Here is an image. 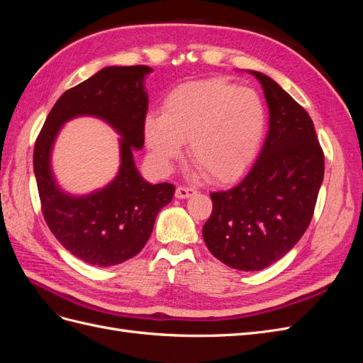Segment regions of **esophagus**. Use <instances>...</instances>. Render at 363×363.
<instances>
[{
  "label": "esophagus",
  "mask_w": 363,
  "mask_h": 363,
  "mask_svg": "<svg viewBox=\"0 0 363 363\" xmlns=\"http://www.w3.org/2000/svg\"><path fill=\"white\" fill-rule=\"evenodd\" d=\"M195 192L196 191L192 186H179V188L175 189V196H177V199H188V196L194 195Z\"/></svg>",
  "instance_id": "34e87169"
}]
</instances>
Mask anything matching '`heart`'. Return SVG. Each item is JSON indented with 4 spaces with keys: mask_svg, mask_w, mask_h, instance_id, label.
I'll return each mask as SVG.
<instances>
[{
    "mask_svg": "<svg viewBox=\"0 0 363 363\" xmlns=\"http://www.w3.org/2000/svg\"><path fill=\"white\" fill-rule=\"evenodd\" d=\"M265 107L247 87L223 79L184 83L145 123L147 144L162 163L179 159L189 142L191 160L212 182H230L255 159L265 131Z\"/></svg>",
    "mask_w": 363,
    "mask_h": 363,
    "instance_id": "1",
    "label": "heart"
}]
</instances>
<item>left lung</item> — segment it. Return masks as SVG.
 I'll return each mask as SVG.
<instances>
[{"label": "left lung", "mask_w": 363, "mask_h": 363, "mask_svg": "<svg viewBox=\"0 0 363 363\" xmlns=\"http://www.w3.org/2000/svg\"><path fill=\"white\" fill-rule=\"evenodd\" d=\"M262 83L269 131L260 155L232 189L212 192L203 227L212 255L239 271H260L280 260L309 227L324 179V152L312 119L268 75Z\"/></svg>", "instance_id": "obj_1"}]
</instances>
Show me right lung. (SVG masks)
Segmentation results:
<instances>
[{
  "mask_svg": "<svg viewBox=\"0 0 363 363\" xmlns=\"http://www.w3.org/2000/svg\"><path fill=\"white\" fill-rule=\"evenodd\" d=\"M148 72L145 65L108 67L71 87L52 106L35 142L33 168L45 223L71 255L95 267L118 265L136 256L175 191L171 183H147L133 162V150L145 140L148 95L142 82ZM80 114L103 117L123 139L117 179L107 189L77 199L53 183L49 152L61 124Z\"/></svg>",
  "mask_w": 363,
  "mask_h": 363,
  "instance_id": "add662e5",
  "label": "right lung"
}]
</instances>
